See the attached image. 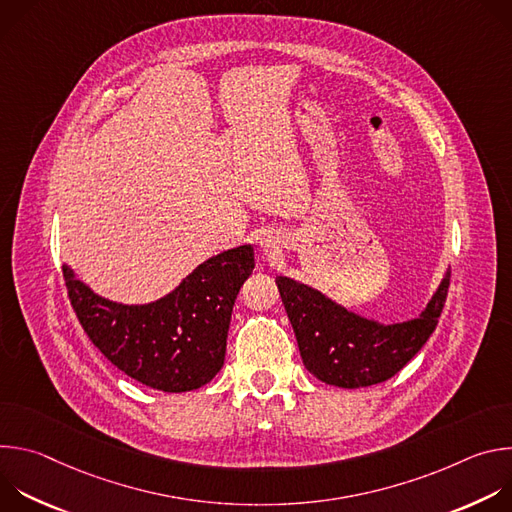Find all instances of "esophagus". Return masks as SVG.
<instances>
[{"label": "esophagus", "instance_id": "esophagus-1", "mask_svg": "<svg viewBox=\"0 0 512 512\" xmlns=\"http://www.w3.org/2000/svg\"><path fill=\"white\" fill-rule=\"evenodd\" d=\"M277 245H279V241H277V237H275L273 233H267V235H263V239H261V249H263L265 253H271V251H275V249H277Z\"/></svg>", "mask_w": 512, "mask_h": 512}]
</instances>
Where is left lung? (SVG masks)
I'll return each mask as SVG.
<instances>
[{
	"instance_id": "obj_1",
	"label": "left lung",
	"mask_w": 512,
	"mask_h": 512,
	"mask_svg": "<svg viewBox=\"0 0 512 512\" xmlns=\"http://www.w3.org/2000/svg\"><path fill=\"white\" fill-rule=\"evenodd\" d=\"M275 283L304 367L326 385L360 389L395 377L421 350L444 310L450 269L421 314L395 324L356 314L296 279L279 275Z\"/></svg>"
}]
</instances>
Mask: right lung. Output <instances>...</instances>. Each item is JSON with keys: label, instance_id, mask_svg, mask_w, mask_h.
Returning a JSON list of instances; mask_svg holds the SVG:
<instances>
[{"label": "right lung", "instance_id": "right-lung-1", "mask_svg": "<svg viewBox=\"0 0 512 512\" xmlns=\"http://www.w3.org/2000/svg\"><path fill=\"white\" fill-rule=\"evenodd\" d=\"M253 269V245H241L202 261L148 304L99 296L68 263L62 275L79 322L107 360L156 391L186 393L223 369L233 306Z\"/></svg>", "mask_w": 512, "mask_h": 512}]
</instances>
